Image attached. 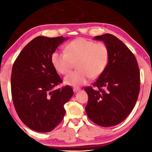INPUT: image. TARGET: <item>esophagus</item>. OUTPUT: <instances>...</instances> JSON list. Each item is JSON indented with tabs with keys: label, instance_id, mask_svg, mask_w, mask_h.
<instances>
[{
	"label": "esophagus",
	"instance_id": "1",
	"mask_svg": "<svg viewBox=\"0 0 152 152\" xmlns=\"http://www.w3.org/2000/svg\"><path fill=\"white\" fill-rule=\"evenodd\" d=\"M80 89L79 88H73V91H74V92H78V91H80Z\"/></svg>",
	"mask_w": 152,
	"mask_h": 152
}]
</instances>
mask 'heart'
<instances>
[{"label":"heart","mask_w":152,"mask_h":152,"mask_svg":"<svg viewBox=\"0 0 152 152\" xmlns=\"http://www.w3.org/2000/svg\"><path fill=\"white\" fill-rule=\"evenodd\" d=\"M66 52L54 51L51 60L56 70L66 74L76 64L77 71L68 74L64 83L72 86L86 84L103 72L109 61V50L104 43H95L85 38H78L67 45Z\"/></svg>","instance_id":"obj_1"}]
</instances>
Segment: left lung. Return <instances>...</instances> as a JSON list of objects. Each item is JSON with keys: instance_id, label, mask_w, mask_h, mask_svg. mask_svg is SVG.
Listing matches in <instances>:
<instances>
[{"instance_id": "left-lung-1", "label": "left lung", "mask_w": 152, "mask_h": 152, "mask_svg": "<svg viewBox=\"0 0 152 152\" xmlns=\"http://www.w3.org/2000/svg\"><path fill=\"white\" fill-rule=\"evenodd\" d=\"M109 50V61L92 87L84 89L88 96L87 116L98 125L107 127L125 119L137 102L140 73L137 60L127 46L109 33L96 36Z\"/></svg>"}]
</instances>
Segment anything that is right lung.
Wrapping results in <instances>:
<instances>
[{"label": "right lung", "instance_id": "1", "mask_svg": "<svg viewBox=\"0 0 152 152\" xmlns=\"http://www.w3.org/2000/svg\"><path fill=\"white\" fill-rule=\"evenodd\" d=\"M68 39L38 36L23 49L12 66L15 110L22 122L35 132L53 130L64 119V105L74 94L70 86L53 89L62 80L51 63V55Z\"/></svg>", "mask_w": 152, "mask_h": 152}]
</instances>
